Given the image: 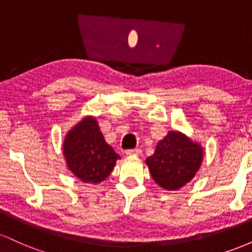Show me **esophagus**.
I'll use <instances>...</instances> for the list:
<instances>
[{
  "instance_id": "1",
  "label": "esophagus",
  "mask_w": 252,
  "mask_h": 252,
  "mask_svg": "<svg viewBox=\"0 0 252 252\" xmlns=\"http://www.w3.org/2000/svg\"><path fill=\"white\" fill-rule=\"evenodd\" d=\"M141 153H142V149H140V148L126 150V155H141Z\"/></svg>"
}]
</instances>
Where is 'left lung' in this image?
Masks as SVG:
<instances>
[{
	"label": "left lung",
	"mask_w": 252,
	"mask_h": 252,
	"mask_svg": "<svg viewBox=\"0 0 252 252\" xmlns=\"http://www.w3.org/2000/svg\"><path fill=\"white\" fill-rule=\"evenodd\" d=\"M201 146L179 131H169L146 160L156 184L167 190L181 189L194 178L202 162Z\"/></svg>",
	"instance_id": "1"
}]
</instances>
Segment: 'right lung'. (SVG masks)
I'll return each instance as SVG.
<instances>
[{
	"label": "right lung",
	"instance_id": "1",
	"mask_svg": "<svg viewBox=\"0 0 252 252\" xmlns=\"http://www.w3.org/2000/svg\"><path fill=\"white\" fill-rule=\"evenodd\" d=\"M63 153L70 170L86 184H99L110 175L120 155L104 140L96 118H83L65 136Z\"/></svg>",
	"mask_w": 252,
	"mask_h": 252
}]
</instances>
